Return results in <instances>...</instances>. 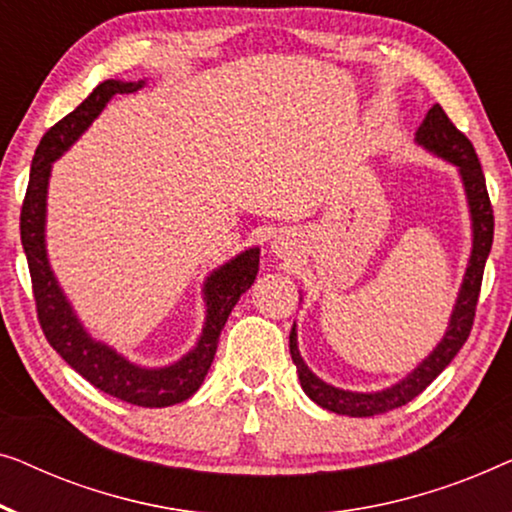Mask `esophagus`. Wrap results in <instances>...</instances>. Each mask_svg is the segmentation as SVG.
<instances>
[{
	"label": "esophagus",
	"mask_w": 512,
	"mask_h": 512,
	"mask_svg": "<svg viewBox=\"0 0 512 512\" xmlns=\"http://www.w3.org/2000/svg\"><path fill=\"white\" fill-rule=\"evenodd\" d=\"M273 248H276V253H283V243L280 241H273Z\"/></svg>",
	"instance_id": "obj_1"
}]
</instances>
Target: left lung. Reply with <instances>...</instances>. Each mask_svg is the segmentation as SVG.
I'll list each match as a JSON object with an SVG mask.
<instances>
[{
	"label": "left lung",
	"instance_id": "left-lung-1",
	"mask_svg": "<svg viewBox=\"0 0 512 512\" xmlns=\"http://www.w3.org/2000/svg\"><path fill=\"white\" fill-rule=\"evenodd\" d=\"M415 141L420 143L422 148H427L429 153L455 164L459 169V176H462L473 229V248L469 266H466L464 273V283L459 287L455 311L450 315V325L445 329L441 343L436 345L434 352H431L427 359H422V362L417 364V369L413 373H408V376L399 380L397 385L380 392H348L338 390V387L327 385L325 380H320L311 369H308L304 359H301L297 348V331L292 327L290 355L294 366H297L299 383L304 387L308 397L318 403V406L331 410V413L350 417H373L383 415L387 410L406 406L408 401H413L417 394L424 392L431 383H434V378L452 362V359H455V355L462 350V345L471 334L475 306H478V294L482 285V271H485V262L489 250H492L494 239V211L487 194L485 174H482L473 143L452 125V120L445 115L441 104L431 106L427 118H424L422 125L417 127Z\"/></svg>",
	"mask_w": 512,
	"mask_h": 512
}]
</instances>
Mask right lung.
<instances>
[{
	"label": "right lung",
	"instance_id": "right-lung-1",
	"mask_svg": "<svg viewBox=\"0 0 512 512\" xmlns=\"http://www.w3.org/2000/svg\"><path fill=\"white\" fill-rule=\"evenodd\" d=\"M143 85L146 81H113V78L99 83L83 104H78L74 111L64 115L43 134L37 153L32 157L30 183H27L23 211H20V241H23L27 266H30L39 325L57 355L71 369L81 373L90 385L115 399L143 408H164L190 399L204 383L229 313L241 299V294L255 283L259 248L236 255L206 278V322L199 341L176 364L162 366V369L136 366L106 343L95 341L76 318L62 287L57 285L46 255V194L50 164L64 150L74 146V141H78V136L104 111L113 95H129Z\"/></svg>",
	"mask_w": 512,
	"mask_h": 512
}]
</instances>
